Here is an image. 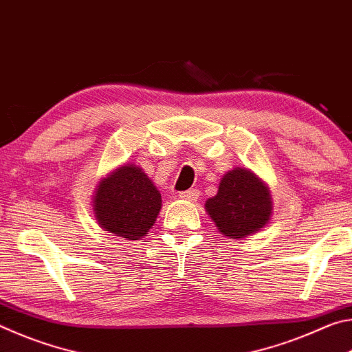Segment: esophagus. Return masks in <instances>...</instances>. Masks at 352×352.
I'll return each instance as SVG.
<instances>
[{
	"mask_svg": "<svg viewBox=\"0 0 352 352\" xmlns=\"http://www.w3.org/2000/svg\"><path fill=\"white\" fill-rule=\"evenodd\" d=\"M199 190L197 189H189V190H184V192L178 194V197L182 200H186V201H195L199 199Z\"/></svg>",
	"mask_w": 352,
	"mask_h": 352,
	"instance_id": "esophagus-1",
	"label": "esophagus"
}]
</instances>
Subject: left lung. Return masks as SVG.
Wrapping results in <instances>:
<instances>
[{"label": "left lung", "instance_id": "left-lung-1", "mask_svg": "<svg viewBox=\"0 0 352 352\" xmlns=\"http://www.w3.org/2000/svg\"><path fill=\"white\" fill-rule=\"evenodd\" d=\"M205 210L217 230L230 239H241L269 223L272 195L267 184L247 168L223 175L219 190L206 200Z\"/></svg>", "mask_w": 352, "mask_h": 352}]
</instances>
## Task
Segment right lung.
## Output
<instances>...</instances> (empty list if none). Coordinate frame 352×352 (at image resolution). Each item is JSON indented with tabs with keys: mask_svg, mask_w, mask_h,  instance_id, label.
Listing matches in <instances>:
<instances>
[{
	"mask_svg": "<svg viewBox=\"0 0 352 352\" xmlns=\"http://www.w3.org/2000/svg\"><path fill=\"white\" fill-rule=\"evenodd\" d=\"M162 210V194L141 168L126 164L99 182L93 197L96 220L109 233L138 241Z\"/></svg>",
	"mask_w": 352,
	"mask_h": 352,
	"instance_id": "1",
	"label": "right lung"
}]
</instances>
